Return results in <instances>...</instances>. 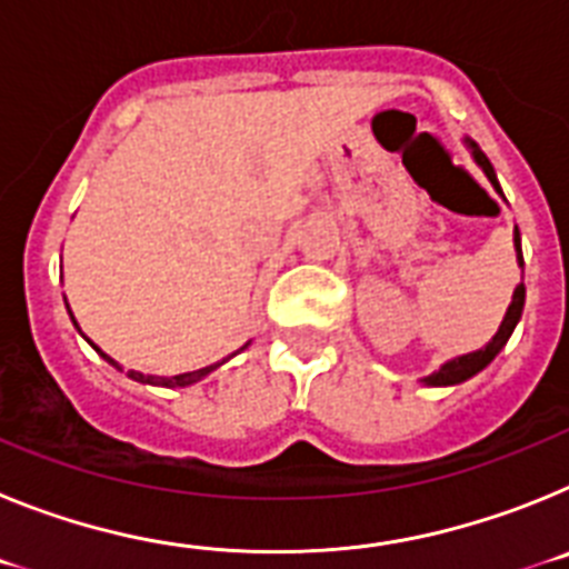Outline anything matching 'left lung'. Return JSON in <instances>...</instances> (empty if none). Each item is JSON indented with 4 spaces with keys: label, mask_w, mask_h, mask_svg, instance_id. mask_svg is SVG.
<instances>
[{
    "label": "left lung",
    "mask_w": 569,
    "mask_h": 569,
    "mask_svg": "<svg viewBox=\"0 0 569 569\" xmlns=\"http://www.w3.org/2000/svg\"><path fill=\"white\" fill-rule=\"evenodd\" d=\"M465 148L470 150L472 162L479 164L481 173H485L487 179H490V184H492V188H496V193H501L499 179H496V170H492L490 159H487V156L481 153L479 144H476V142H472V139H467V136H465ZM512 248H516V261H519V268H525V256H521V233H519V228L512 230ZM525 296H527L525 281H519V284H516V290H512L510 308H507V313H505V319H501V325H499V330H496V336H492V339L487 341V345L481 347V350H472V353L456 356V359L445 361V365H441L439 370H433V373H430V376L419 379L421 385H425V387H453V385H461V381L472 379V376H476V373H481V370H485V367L490 365V361L496 359V356H499L501 350H505L507 341H510L512 330H516V325H519V321H521V310H525Z\"/></svg>",
    "instance_id": "1"
}]
</instances>
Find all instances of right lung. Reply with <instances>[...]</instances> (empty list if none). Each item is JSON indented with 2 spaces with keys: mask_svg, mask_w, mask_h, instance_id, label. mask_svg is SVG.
<instances>
[{
  "mask_svg": "<svg viewBox=\"0 0 569 569\" xmlns=\"http://www.w3.org/2000/svg\"><path fill=\"white\" fill-rule=\"evenodd\" d=\"M68 313H70V308H68ZM70 319H73V313H70ZM73 325H77V319H73ZM77 330H79V325H77ZM79 333H82V330H79ZM84 339H88V336H84ZM88 345L93 347V350H97V353L102 356V359L108 361V365H113L116 370H122V365H119V361H116V359H110V356L104 353L102 347H97L90 339H88ZM248 345H250V341H248ZM248 345H244V347H248ZM244 347H241V350H244ZM236 353H239V350H236ZM236 353H230L228 359H222V361H213V365H208V367H199V370H190V373H179V376H144V373H139V370H128V379L142 381V385H156V387H190V385H196V381L208 379V376L213 373V370H219V367H222L224 361L233 359ZM122 373H124V370H122Z\"/></svg>",
  "mask_w": 569,
  "mask_h": 569,
  "instance_id": "right-lung-1",
  "label": "right lung"
}]
</instances>
